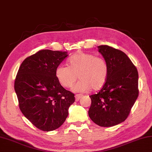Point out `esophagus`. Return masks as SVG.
Here are the masks:
<instances>
[{
  "label": "esophagus",
  "mask_w": 152,
  "mask_h": 152,
  "mask_svg": "<svg viewBox=\"0 0 152 152\" xmlns=\"http://www.w3.org/2000/svg\"><path fill=\"white\" fill-rule=\"evenodd\" d=\"M82 96V94H76L75 96V98H76V101H78L81 98V97Z\"/></svg>",
  "instance_id": "34e87169"
}]
</instances>
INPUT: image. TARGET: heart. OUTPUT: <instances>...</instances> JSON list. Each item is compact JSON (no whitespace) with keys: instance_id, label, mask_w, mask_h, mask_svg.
I'll list each match as a JSON object with an SVG mask.
<instances>
[{"instance_id":"b5f03b06","label":"heart","mask_w":152,"mask_h":152,"mask_svg":"<svg viewBox=\"0 0 152 152\" xmlns=\"http://www.w3.org/2000/svg\"><path fill=\"white\" fill-rule=\"evenodd\" d=\"M108 71V65L103 58L92 54L80 53L68 60V66L62 64L58 66L55 75L60 84L68 88L72 86L78 77L80 80L72 90L83 92L90 88L98 90L102 86L107 80Z\"/></svg>"}]
</instances>
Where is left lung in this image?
I'll return each mask as SVG.
<instances>
[{
  "instance_id": "left-lung-1",
  "label": "left lung",
  "mask_w": 152,
  "mask_h": 152,
  "mask_svg": "<svg viewBox=\"0 0 152 152\" xmlns=\"http://www.w3.org/2000/svg\"><path fill=\"white\" fill-rule=\"evenodd\" d=\"M108 65V76L102 89L91 95L88 115L102 127L118 125L128 118L138 96V72L128 56L107 45L98 46Z\"/></svg>"
}]
</instances>
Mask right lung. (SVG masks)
Instances as JSON below:
<instances>
[{
	"label": "right lung",
	"mask_w": 152,
	"mask_h": 152,
	"mask_svg": "<svg viewBox=\"0 0 152 152\" xmlns=\"http://www.w3.org/2000/svg\"><path fill=\"white\" fill-rule=\"evenodd\" d=\"M68 56L67 52L42 50L24 60L15 81L20 111L42 131L61 126L74 101V94L64 89L55 70Z\"/></svg>",
	"instance_id": "1"
}]
</instances>
